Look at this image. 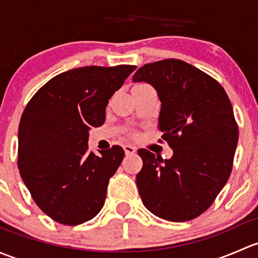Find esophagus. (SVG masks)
<instances>
[{"mask_svg":"<svg viewBox=\"0 0 258 258\" xmlns=\"http://www.w3.org/2000/svg\"><path fill=\"white\" fill-rule=\"evenodd\" d=\"M123 150H124V153H126V156L135 155V153H136V148H135L134 146L124 145V146H123Z\"/></svg>","mask_w":258,"mask_h":258,"instance_id":"esophagus-1","label":"esophagus"}]
</instances>
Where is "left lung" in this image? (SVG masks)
Returning <instances> with one entry per match:
<instances>
[{"instance_id":"left-lung-1","label":"left lung","mask_w":258,"mask_h":258,"mask_svg":"<svg viewBox=\"0 0 258 258\" xmlns=\"http://www.w3.org/2000/svg\"><path fill=\"white\" fill-rule=\"evenodd\" d=\"M132 80L157 91L158 128L173 150L168 160L139 150L142 202L163 220H194L213 204L232 170L238 127L230 98L217 81L181 59L145 64Z\"/></svg>"}]
</instances>
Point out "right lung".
<instances>
[{
    "label": "right lung",
    "mask_w": 258,
    "mask_h": 258,
    "mask_svg": "<svg viewBox=\"0 0 258 258\" xmlns=\"http://www.w3.org/2000/svg\"><path fill=\"white\" fill-rule=\"evenodd\" d=\"M136 66H87L49 80L26 106L18 127V170L36 205L52 220L76 226L105 205L123 160L119 146L88 151V131L102 126L106 106Z\"/></svg>",
    "instance_id": "add662e5"
}]
</instances>
